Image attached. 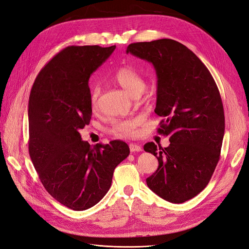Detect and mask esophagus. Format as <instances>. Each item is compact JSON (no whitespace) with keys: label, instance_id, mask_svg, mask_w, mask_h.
Returning a JSON list of instances; mask_svg holds the SVG:
<instances>
[{"label":"esophagus","instance_id":"esophagus-1","mask_svg":"<svg viewBox=\"0 0 249 249\" xmlns=\"http://www.w3.org/2000/svg\"><path fill=\"white\" fill-rule=\"evenodd\" d=\"M129 148H130V151L131 152H141L143 149L140 145H137V144H130L129 145Z\"/></svg>","mask_w":249,"mask_h":249}]
</instances>
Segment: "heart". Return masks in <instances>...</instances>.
<instances>
[{
	"label": "heart",
	"instance_id": "obj_1",
	"mask_svg": "<svg viewBox=\"0 0 249 249\" xmlns=\"http://www.w3.org/2000/svg\"><path fill=\"white\" fill-rule=\"evenodd\" d=\"M113 80L134 97L139 96L146 87V81L143 75L131 66H123L119 69L113 75ZM99 95L100 88L97 86L93 87L90 91L89 97L90 106H91L92 110H96L98 108ZM140 123V117L116 120L113 122L110 132L115 136H134L137 133V128Z\"/></svg>",
	"mask_w": 249,
	"mask_h": 249
}]
</instances>
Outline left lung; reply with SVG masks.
<instances>
[{
	"label": "left lung",
	"mask_w": 249,
	"mask_h": 249,
	"mask_svg": "<svg viewBox=\"0 0 249 249\" xmlns=\"http://www.w3.org/2000/svg\"><path fill=\"white\" fill-rule=\"evenodd\" d=\"M126 53L153 64L155 113L163 118L158 133L171 142L167 148L144 145L159 162L147 185L165 200L185 202L208 186L219 160L224 112L218 88L201 60L174 39L134 42Z\"/></svg>",
	"instance_id": "1"
}]
</instances>
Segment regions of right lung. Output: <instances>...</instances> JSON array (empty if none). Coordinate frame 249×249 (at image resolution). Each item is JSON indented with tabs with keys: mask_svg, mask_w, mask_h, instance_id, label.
<instances>
[{
	"mask_svg": "<svg viewBox=\"0 0 249 249\" xmlns=\"http://www.w3.org/2000/svg\"><path fill=\"white\" fill-rule=\"evenodd\" d=\"M115 46L67 47L37 74L29 100V152L48 193L61 205L84 211L107 194L113 172L129 156L114 140L90 146L79 130L91 119L88 80Z\"/></svg>",
	"mask_w": 249,
	"mask_h": 249,
	"instance_id": "right-lung-1",
	"label": "right lung"
}]
</instances>
